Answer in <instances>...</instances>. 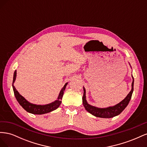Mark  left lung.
<instances>
[{
	"instance_id": "obj_1",
	"label": "left lung",
	"mask_w": 147,
	"mask_h": 147,
	"mask_svg": "<svg viewBox=\"0 0 147 147\" xmlns=\"http://www.w3.org/2000/svg\"><path fill=\"white\" fill-rule=\"evenodd\" d=\"M132 90L129 92V93L127 94L126 97V98L123 100L121 102H119L117 105H115L113 107H110L108 108L105 109H99L95 107L94 106H92L89 105L86 100V91L84 88H83V96L82 97L83 99V104L84 107V108L88 111L89 113H90L92 115L95 117H99V118H113L115 116H117L119 114L121 113L124 109H125L127 105H128L129 102L133 91H134V77H132Z\"/></svg>"
}]
</instances>
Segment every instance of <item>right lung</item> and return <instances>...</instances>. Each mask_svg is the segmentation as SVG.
I'll list each match as a JSON object with an SVG mask.
<instances>
[{
  "label": "right lung",
  "instance_id": "obj_1",
  "mask_svg": "<svg viewBox=\"0 0 147 147\" xmlns=\"http://www.w3.org/2000/svg\"><path fill=\"white\" fill-rule=\"evenodd\" d=\"M16 77V70L15 71L14 75H13V83H12L13 91H14V94L18 102H19V104H20V105H21L22 107H23L25 110L27 111L28 112H29L32 114H35V115H42V114L52 112V111L55 110L59 107V105L61 104V102H62L61 99L63 98L64 91L65 89L66 85L67 84V83L65 84V85L64 86L63 89L61 90L57 100H56L54 102H52V103L50 104L39 105H35V104L30 103V102L26 100L21 94H20L18 91L16 90L15 87L13 86V83H14L15 81Z\"/></svg>",
  "mask_w": 147,
  "mask_h": 147
}]
</instances>
